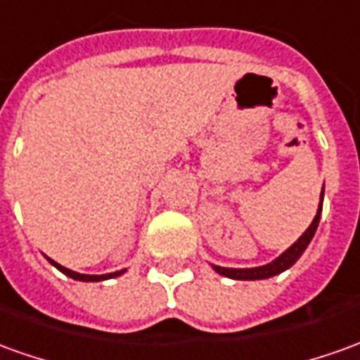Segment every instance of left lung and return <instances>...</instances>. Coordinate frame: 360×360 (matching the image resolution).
Wrapping results in <instances>:
<instances>
[{
  "label": "left lung",
  "instance_id": "8db88e82",
  "mask_svg": "<svg viewBox=\"0 0 360 360\" xmlns=\"http://www.w3.org/2000/svg\"><path fill=\"white\" fill-rule=\"evenodd\" d=\"M321 202H323V188H321ZM321 202L318 206V214L314 216V220L308 226V230L298 238V240L294 241L292 245L285 251V253H281L275 261H271L267 265H261V267H253V269H228V267H218V265H212L214 271L218 275L228 276V278H236V281H259V278H269V276H275L278 273H283L286 269H290L300 259L306 248H308V243L314 238V233L318 230V224H320V216H321Z\"/></svg>",
  "mask_w": 360,
  "mask_h": 360
}]
</instances>
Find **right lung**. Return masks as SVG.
I'll return each instance as SVG.
<instances>
[{"instance_id":"add662e5","label":"right lung","mask_w":360,"mask_h":360,"mask_svg":"<svg viewBox=\"0 0 360 360\" xmlns=\"http://www.w3.org/2000/svg\"><path fill=\"white\" fill-rule=\"evenodd\" d=\"M49 261L54 265V267L58 269V271H62L64 275L70 276V278H75V281H84V283H97V281H107V278H112V276H120L127 269H122V271H115V273H107V275H82V273H75V271H72V269H66L62 267L60 263H56V261H52V259L49 257Z\"/></svg>"}]
</instances>
